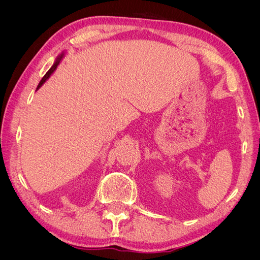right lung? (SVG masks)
Wrapping results in <instances>:
<instances>
[{
  "label": "right lung",
  "instance_id": "add662e5",
  "mask_svg": "<svg viewBox=\"0 0 260 260\" xmlns=\"http://www.w3.org/2000/svg\"><path fill=\"white\" fill-rule=\"evenodd\" d=\"M61 57H62V54H61V55H60V56H59V57H58V58L56 59V61H55V62H54V65H53V66H52V67L50 68V70H49V72H48V73H46V74L44 75V77L42 78V80L40 81V83H39V85H38V88H37V90H38L39 88H40V86H41V85H42V84H43V83H44V82H45L46 80H48V79H49V77H50V76H51V75L53 74V72H54V70H55V69H56V67L58 66V64H59V61H60Z\"/></svg>",
  "mask_w": 260,
  "mask_h": 260
}]
</instances>
